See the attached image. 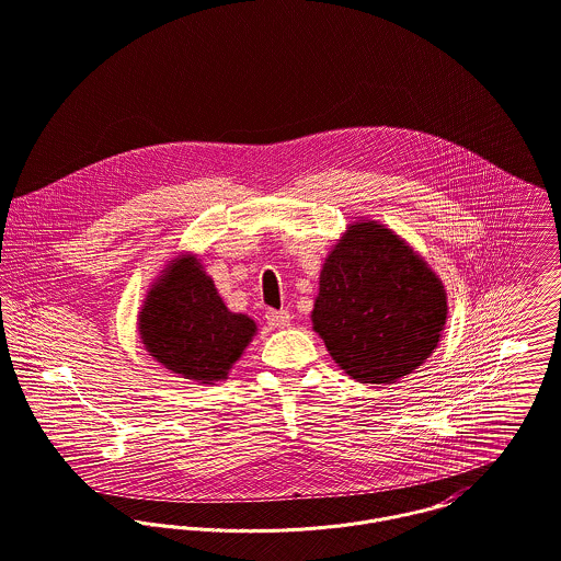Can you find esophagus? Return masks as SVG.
Returning a JSON list of instances; mask_svg holds the SVG:
<instances>
[{
	"label": "esophagus",
	"instance_id": "obj_1",
	"mask_svg": "<svg viewBox=\"0 0 561 561\" xmlns=\"http://www.w3.org/2000/svg\"><path fill=\"white\" fill-rule=\"evenodd\" d=\"M267 324L270 327H274V329H285V327H289V322H291V316H289V311H267Z\"/></svg>",
	"mask_w": 561,
	"mask_h": 561
}]
</instances>
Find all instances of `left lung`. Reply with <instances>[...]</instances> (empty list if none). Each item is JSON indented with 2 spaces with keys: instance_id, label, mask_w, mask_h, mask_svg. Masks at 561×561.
<instances>
[{
  "instance_id": "left-lung-1",
  "label": "left lung",
  "mask_w": 561,
  "mask_h": 561,
  "mask_svg": "<svg viewBox=\"0 0 561 561\" xmlns=\"http://www.w3.org/2000/svg\"><path fill=\"white\" fill-rule=\"evenodd\" d=\"M446 313L426 261L389 228L359 219L322 265L311 320L344 373L389 385L431 357Z\"/></svg>"
}]
</instances>
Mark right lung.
I'll use <instances>...</instances> for the list:
<instances>
[{
	"label": "right lung",
	"mask_w": 561,
	"mask_h": 561,
	"mask_svg": "<svg viewBox=\"0 0 561 561\" xmlns=\"http://www.w3.org/2000/svg\"><path fill=\"white\" fill-rule=\"evenodd\" d=\"M254 333V320L228 311L193 254L165 267L139 311L146 351L168 370L197 382L226 378Z\"/></svg>",
	"instance_id": "obj_1"
}]
</instances>
